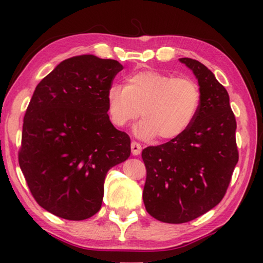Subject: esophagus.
I'll return each instance as SVG.
<instances>
[{
    "instance_id": "obj_1",
    "label": "esophagus",
    "mask_w": 263,
    "mask_h": 263,
    "mask_svg": "<svg viewBox=\"0 0 263 263\" xmlns=\"http://www.w3.org/2000/svg\"><path fill=\"white\" fill-rule=\"evenodd\" d=\"M131 152H132V155H139L142 152V145L139 144L138 142H132L131 143Z\"/></svg>"
}]
</instances>
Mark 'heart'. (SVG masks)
Returning a JSON list of instances; mask_svg holds the SVG:
<instances>
[{"mask_svg": "<svg viewBox=\"0 0 263 263\" xmlns=\"http://www.w3.org/2000/svg\"><path fill=\"white\" fill-rule=\"evenodd\" d=\"M110 121L125 127L141 117L137 135L149 139L172 141L184 134L196 119L202 102L199 85L190 78H178L156 71H141L126 78V85L113 84L107 90Z\"/></svg>", "mask_w": 263, "mask_h": 263, "instance_id": "1", "label": "heart"}]
</instances>
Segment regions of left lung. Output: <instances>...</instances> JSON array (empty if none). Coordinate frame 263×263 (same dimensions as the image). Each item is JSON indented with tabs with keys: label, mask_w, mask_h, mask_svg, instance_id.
I'll list each match as a JSON object with an SVG mask.
<instances>
[{
	"label": "left lung",
	"mask_w": 263,
	"mask_h": 263,
	"mask_svg": "<svg viewBox=\"0 0 263 263\" xmlns=\"http://www.w3.org/2000/svg\"><path fill=\"white\" fill-rule=\"evenodd\" d=\"M179 60L192 69L201 107L183 135L142 152L146 170L143 201L162 222L191 221L221 202L238 162L237 122L225 87L197 60Z\"/></svg>",
	"instance_id": "obj_1"
}]
</instances>
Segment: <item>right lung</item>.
Here are the masks:
<instances>
[{
    "label": "right lung",
    "instance_id": "add662e5",
    "mask_svg": "<svg viewBox=\"0 0 263 263\" xmlns=\"http://www.w3.org/2000/svg\"><path fill=\"white\" fill-rule=\"evenodd\" d=\"M122 68L117 60L73 56L41 80L30 101L19 164L36 202L59 218L95 215L107 172L131 154L128 135L107 114V90Z\"/></svg>",
    "mask_w": 263,
    "mask_h": 263
}]
</instances>
